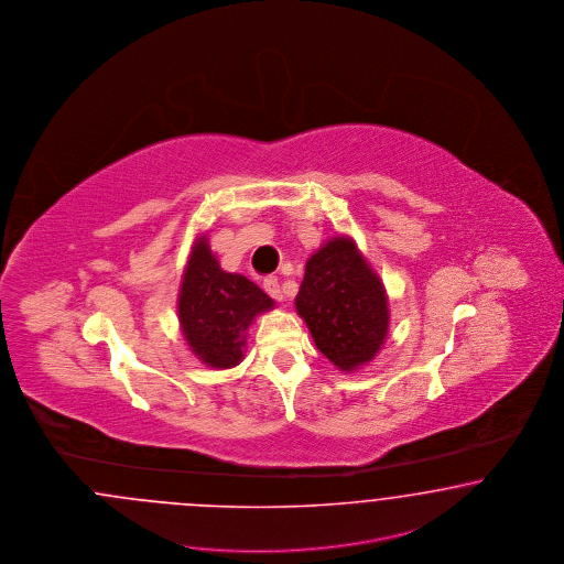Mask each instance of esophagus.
<instances>
[{"label": "esophagus", "instance_id": "1", "mask_svg": "<svg viewBox=\"0 0 564 564\" xmlns=\"http://www.w3.org/2000/svg\"><path fill=\"white\" fill-rule=\"evenodd\" d=\"M263 289L265 292L275 299V301H284V294H282V289H280V282L275 280V278H268L265 282H263Z\"/></svg>", "mask_w": 564, "mask_h": 564}]
</instances>
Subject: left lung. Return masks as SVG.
<instances>
[{
    "label": "left lung",
    "mask_w": 564,
    "mask_h": 564,
    "mask_svg": "<svg viewBox=\"0 0 564 564\" xmlns=\"http://www.w3.org/2000/svg\"><path fill=\"white\" fill-rule=\"evenodd\" d=\"M294 310L319 352L345 373L371 364L390 332L382 278L348 235L327 238L307 259Z\"/></svg>",
    "instance_id": "obj_1"
}]
</instances>
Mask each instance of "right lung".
<instances>
[{
	"mask_svg": "<svg viewBox=\"0 0 564 564\" xmlns=\"http://www.w3.org/2000/svg\"><path fill=\"white\" fill-rule=\"evenodd\" d=\"M273 307V299L249 278L221 270L207 235H197L182 272L176 313L184 343L200 364L212 369L242 364L249 327Z\"/></svg>",
	"mask_w": 564,
	"mask_h": 564,
	"instance_id": "obj_1",
	"label": "right lung"
}]
</instances>
